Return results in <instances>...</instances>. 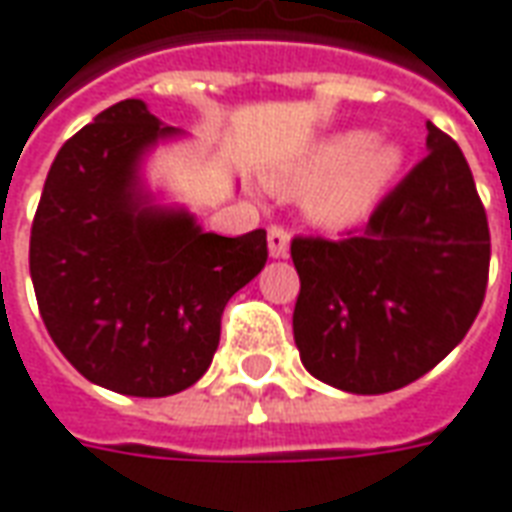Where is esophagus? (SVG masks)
I'll use <instances>...</instances> for the list:
<instances>
[{
  "label": "esophagus",
  "instance_id": "34e87169",
  "mask_svg": "<svg viewBox=\"0 0 512 512\" xmlns=\"http://www.w3.org/2000/svg\"><path fill=\"white\" fill-rule=\"evenodd\" d=\"M267 248H270V256L273 259H284L286 253H289V231L284 228L273 226L267 231Z\"/></svg>",
  "mask_w": 512,
  "mask_h": 512
}]
</instances>
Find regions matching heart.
<instances>
[{
	"label": "heart",
	"instance_id": "1",
	"mask_svg": "<svg viewBox=\"0 0 512 512\" xmlns=\"http://www.w3.org/2000/svg\"><path fill=\"white\" fill-rule=\"evenodd\" d=\"M402 162L405 151L394 140L350 129L308 146L275 170L270 187L284 195H306V212L314 223L347 228L375 212Z\"/></svg>",
	"mask_w": 512,
	"mask_h": 512
}]
</instances>
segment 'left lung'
Segmentation results:
<instances>
[{
    "mask_svg": "<svg viewBox=\"0 0 512 512\" xmlns=\"http://www.w3.org/2000/svg\"><path fill=\"white\" fill-rule=\"evenodd\" d=\"M427 151L353 237L292 242L295 344L333 389L386 394L419 380L482 306L491 234L469 162L430 121Z\"/></svg>",
    "mask_w": 512,
    "mask_h": 512,
    "instance_id": "obj_1",
    "label": "left lung"
}]
</instances>
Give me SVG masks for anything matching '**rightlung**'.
Wrapping results in <instances>:
<instances>
[{
  "label": "right lung",
  "instance_id": "1",
  "mask_svg": "<svg viewBox=\"0 0 512 512\" xmlns=\"http://www.w3.org/2000/svg\"><path fill=\"white\" fill-rule=\"evenodd\" d=\"M184 129L126 99L60 148L30 237L46 331L79 375L129 397H168L204 378L220 314L267 262L262 228L204 231L146 179L148 157Z\"/></svg>",
  "mask_w": 512,
  "mask_h": 512
}]
</instances>
